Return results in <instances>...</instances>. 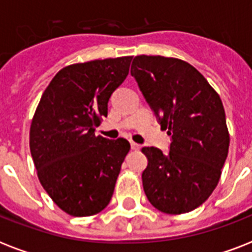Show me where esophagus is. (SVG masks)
<instances>
[{
	"instance_id": "obj_1",
	"label": "esophagus",
	"mask_w": 252,
	"mask_h": 252,
	"mask_svg": "<svg viewBox=\"0 0 252 252\" xmlns=\"http://www.w3.org/2000/svg\"><path fill=\"white\" fill-rule=\"evenodd\" d=\"M130 148H132V150H138L141 148V145H138L136 142H130Z\"/></svg>"
}]
</instances>
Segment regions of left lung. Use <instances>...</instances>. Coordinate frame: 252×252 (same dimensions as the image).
<instances>
[{"instance_id": "left-lung-1", "label": "left lung", "mask_w": 252, "mask_h": 252, "mask_svg": "<svg viewBox=\"0 0 252 252\" xmlns=\"http://www.w3.org/2000/svg\"><path fill=\"white\" fill-rule=\"evenodd\" d=\"M130 74L171 136L170 152L142 148V186L150 204L167 215L200 207L219 183L229 152L222 102L201 73L183 60L136 56Z\"/></svg>"}]
</instances>
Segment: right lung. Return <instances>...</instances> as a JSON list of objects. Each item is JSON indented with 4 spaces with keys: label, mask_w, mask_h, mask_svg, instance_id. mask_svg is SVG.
<instances>
[{
    "label": "right lung",
    "mask_w": 252,
    "mask_h": 252,
    "mask_svg": "<svg viewBox=\"0 0 252 252\" xmlns=\"http://www.w3.org/2000/svg\"><path fill=\"white\" fill-rule=\"evenodd\" d=\"M132 57L65 66L45 89L30 128V150L41 186L74 217L108 205L124 158L126 138L95 136L111 95L129 73Z\"/></svg>",
    "instance_id": "right-lung-1"
}]
</instances>
